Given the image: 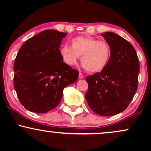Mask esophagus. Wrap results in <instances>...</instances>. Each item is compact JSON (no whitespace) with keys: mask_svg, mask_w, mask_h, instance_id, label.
Segmentation results:
<instances>
[{"mask_svg":"<svg viewBox=\"0 0 151 151\" xmlns=\"http://www.w3.org/2000/svg\"><path fill=\"white\" fill-rule=\"evenodd\" d=\"M84 77V76L82 74H81V73L79 74V79H83Z\"/></svg>","mask_w":151,"mask_h":151,"instance_id":"34e87169","label":"esophagus"}]
</instances>
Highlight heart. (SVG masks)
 I'll list each match as a JSON object with an SVG mask.
<instances>
[{
    "label": "heart",
    "instance_id": "b5f03b06",
    "mask_svg": "<svg viewBox=\"0 0 151 151\" xmlns=\"http://www.w3.org/2000/svg\"><path fill=\"white\" fill-rule=\"evenodd\" d=\"M72 47L65 45L60 48V55L66 65L74 66L81 55V61L89 72H99L108 65L111 55L109 44L90 36L80 35L71 40Z\"/></svg>",
    "mask_w": 151,
    "mask_h": 151
}]
</instances>
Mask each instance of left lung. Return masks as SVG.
<instances>
[{"instance_id":"left-lung-1","label":"left lung","mask_w":151,"mask_h":151,"mask_svg":"<svg viewBox=\"0 0 151 151\" xmlns=\"http://www.w3.org/2000/svg\"><path fill=\"white\" fill-rule=\"evenodd\" d=\"M101 36L110 45L111 55L104 70L86 77L85 98L93 112L109 116L124 111L133 99L138 89L140 63L129 41L111 32Z\"/></svg>"}]
</instances>
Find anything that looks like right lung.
I'll return each mask as SVG.
<instances>
[{
    "label": "right lung",
    "mask_w": 151,
    "mask_h": 151,
    "mask_svg": "<svg viewBox=\"0 0 151 151\" xmlns=\"http://www.w3.org/2000/svg\"><path fill=\"white\" fill-rule=\"evenodd\" d=\"M67 34L44 30L26 40L17 54L13 84L20 104L30 111L55 109L63 89L77 80L79 72L62 62L59 50Z\"/></svg>",
    "instance_id": "right-lung-1"
}]
</instances>
